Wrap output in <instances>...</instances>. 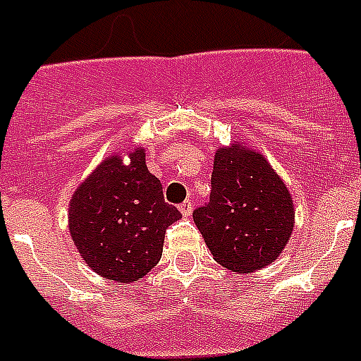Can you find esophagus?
I'll use <instances>...</instances> for the list:
<instances>
[{"label":"esophagus","instance_id":"34e87169","mask_svg":"<svg viewBox=\"0 0 361 361\" xmlns=\"http://www.w3.org/2000/svg\"><path fill=\"white\" fill-rule=\"evenodd\" d=\"M180 212H181V215H185V217H189V215L192 214L191 200H185V202H181L180 204Z\"/></svg>","mask_w":361,"mask_h":361}]
</instances>
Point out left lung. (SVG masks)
<instances>
[{
    "label": "left lung",
    "instance_id": "left-lung-1",
    "mask_svg": "<svg viewBox=\"0 0 361 361\" xmlns=\"http://www.w3.org/2000/svg\"><path fill=\"white\" fill-rule=\"evenodd\" d=\"M195 225L221 266L247 274L279 257L294 228L290 192L255 149L234 142L214 159L209 202Z\"/></svg>",
    "mask_w": 361,
    "mask_h": 361
}]
</instances>
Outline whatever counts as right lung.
<instances>
[{
	"instance_id": "obj_1",
	"label": "right lung",
	"mask_w": 361,
	"mask_h": 361,
	"mask_svg": "<svg viewBox=\"0 0 361 361\" xmlns=\"http://www.w3.org/2000/svg\"><path fill=\"white\" fill-rule=\"evenodd\" d=\"M181 214L164 202L163 185L136 147L129 163L104 159L75 191L69 231L80 257L104 279L133 283L161 260L164 232Z\"/></svg>"
}]
</instances>
